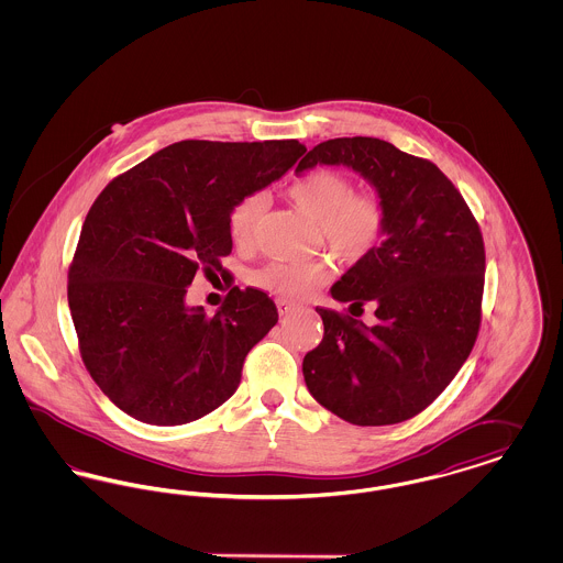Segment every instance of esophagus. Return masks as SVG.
Masks as SVG:
<instances>
[{
    "label": "esophagus",
    "instance_id": "esophagus-1",
    "mask_svg": "<svg viewBox=\"0 0 563 563\" xmlns=\"http://www.w3.org/2000/svg\"><path fill=\"white\" fill-rule=\"evenodd\" d=\"M276 306H278V312H280V317H285V314H289V312H294L295 303H291V301H287V299H278L276 301Z\"/></svg>",
    "mask_w": 563,
    "mask_h": 563
}]
</instances>
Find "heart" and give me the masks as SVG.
Returning <instances> with one entry per match:
<instances>
[{
  "instance_id": "heart-1",
  "label": "heart",
  "mask_w": 563,
  "mask_h": 563,
  "mask_svg": "<svg viewBox=\"0 0 563 563\" xmlns=\"http://www.w3.org/2000/svg\"><path fill=\"white\" fill-rule=\"evenodd\" d=\"M289 196L306 214L319 221L321 236L342 260L356 262L369 255L386 230L384 202L374 194H352L349 179L333 170H317L295 181ZM266 207L260 191L246 194L228 217L230 236L236 244L253 241L257 219ZM333 274L329 260L272 262L255 272L253 283L285 299H301L312 294Z\"/></svg>"
}]
</instances>
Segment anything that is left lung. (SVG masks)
Wrapping results in <instances>:
<instances>
[{
    "label": "left lung",
    "mask_w": 563,
    "mask_h": 563,
    "mask_svg": "<svg viewBox=\"0 0 563 563\" xmlns=\"http://www.w3.org/2000/svg\"><path fill=\"white\" fill-rule=\"evenodd\" d=\"M349 166L386 209L369 255L331 287V297L375 308L367 327L317 308L322 342L303 356L310 395L356 427L399 424L434 401L475 346L482 324V230L454 184L429 161L374 136L322 141L295 173ZM356 317V314H354Z\"/></svg>",
    "instance_id": "1"
}]
</instances>
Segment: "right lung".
<instances>
[{
    "label": "right lung",
    "instance_id": "1",
    "mask_svg": "<svg viewBox=\"0 0 563 563\" xmlns=\"http://www.w3.org/2000/svg\"><path fill=\"white\" fill-rule=\"evenodd\" d=\"M303 152L295 139L179 141L115 177L90 207L69 310L88 374L134 420L188 424L236 393L244 356L278 322L274 301L234 287L207 317L186 294L198 268L223 269L234 205Z\"/></svg>",
    "mask_w": 563,
    "mask_h": 563
}]
</instances>
